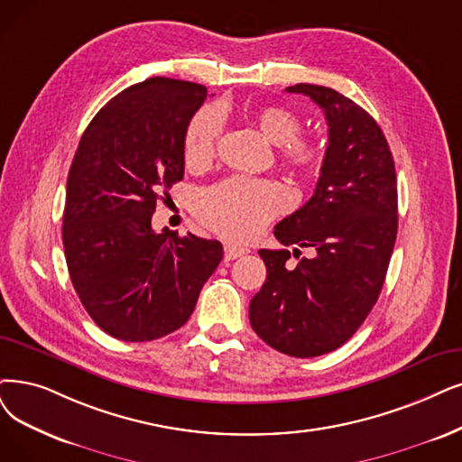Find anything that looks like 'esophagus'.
Wrapping results in <instances>:
<instances>
[{
	"label": "esophagus",
	"mask_w": 462,
	"mask_h": 462,
	"mask_svg": "<svg viewBox=\"0 0 462 462\" xmlns=\"http://www.w3.org/2000/svg\"><path fill=\"white\" fill-rule=\"evenodd\" d=\"M248 250L243 246H236V245H226V262H233L236 257L245 255Z\"/></svg>",
	"instance_id": "34e87169"
}]
</instances>
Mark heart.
I'll list each match as a JSON object with an SVG mask.
<instances>
[{
  "mask_svg": "<svg viewBox=\"0 0 462 462\" xmlns=\"http://www.w3.org/2000/svg\"><path fill=\"white\" fill-rule=\"evenodd\" d=\"M260 134L279 147L282 167L295 176L317 174L324 162V145L315 138L300 136L303 123L298 114L282 106H267L254 114ZM221 119L210 107L193 116L183 136V161L189 169H202L214 159ZM286 207L279 183L233 176L202 191L197 199L200 224L227 238H250Z\"/></svg>",
  "mask_w": 462,
  "mask_h": 462,
  "instance_id": "obj_1",
  "label": "heart"
}]
</instances>
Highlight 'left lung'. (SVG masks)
Instances as JSON below:
<instances>
[{"instance_id": "obj_1", "label": "left lung", "mask_w": 462, "mask_h": 462, "mask_svg": "<svg viewBox=\"0 0 462 462\" xmlns=\"http://www.w3.org/2000/svg\"><path fill=\"white\" fill-rule=\"evenodd\" d=\"M328 121L317 189L274 227L276 241L312 255L288 263L290 250H260L267 279L250 301V324L269 346L295 358L331 353L374 309L398 231L391 147L375 119L341 92L298 83Z\"/></svg>"}]
</instances>
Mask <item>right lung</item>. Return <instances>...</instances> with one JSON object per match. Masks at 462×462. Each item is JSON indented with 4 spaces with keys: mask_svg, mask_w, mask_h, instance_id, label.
<instances>
[{
    "mask_svg": "<svg viewBox=\"0 0 462 462\" xmlns=\"http://www.w3.org/2000/svg\"><path fill=\"white\" fill-rule=\"evenodd\" d=\"M207 92L169 78L131 85L90 121L73 155L66 263L88 317L116 339L181 328L224 257L217 241L152 229L157 200L183 178V136Z\"/></svg>",
    "mask_w": 462,
    "mask_h": 462,
    "instance_id": "1",
    "label": "right lung"
}]
</instances>
